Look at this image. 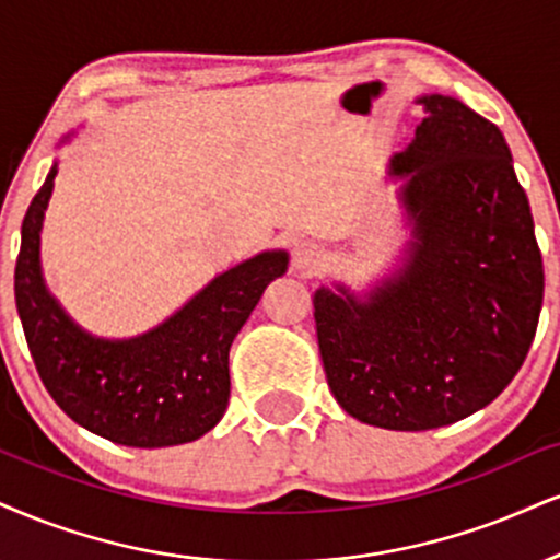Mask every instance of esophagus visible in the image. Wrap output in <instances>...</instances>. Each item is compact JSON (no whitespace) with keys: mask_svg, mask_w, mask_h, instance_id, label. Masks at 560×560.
Returning <instances> with one entry per match:
<instances>
[{"mask_svg":"<svg viewBox=\"0 0 560 560\" xmlns=\"http://www.w3.org/2000/svg\"><path fill=\"white\" fill-rule=\"evenodd\" d=\"M293 267L299 269L301 275H316L322 269V252L319 246L314 244H299L293 252Z\"/></svg>","mask_w":560,"mask_h":560,"instance_id":"esophagus-1","label":"esophagus"}]
</instances>
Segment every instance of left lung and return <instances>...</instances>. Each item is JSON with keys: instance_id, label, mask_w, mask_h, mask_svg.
<instances>
[{"instance_id": "1", "label": "left lung", "mask_w": 560, "mask_h": 560, "mask_svg": "<svg viewBox=\"0 0 560 560\" xmlns=\"http://www.w3.org/2000/svg\"><path fill=\"white\" fill-rule=\"evenodd\" d=\"M423 121L389 176L410 223L402 267L365 299L314 293L327 384L348 416L428 431L491 405L522 369L542 308V254L512 150L452 95H423Z\"/></svg>"}]
</instances>
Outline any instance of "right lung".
I'll use <instances>...</instances> for the list:
<instances>
[{"label":"right lung","instance_id":"1","mask_svg":"<svg viewBox=\"0 0 560 560\" xmlns=\"http://www.w3.org/2000/svg\"><path fill=\"white\" fill-rule=\"evenodd\" d=\"M57 163L23 220L15 303L48 395L74 423L114 444L158 448L205 436L231 397L228 353L265 288L288 269L285 252H261L207 282L150 332L103 340L69 319L40 275V228Z\"/></svg>","mask_w":560,"mask_h":560}]
</instances>
